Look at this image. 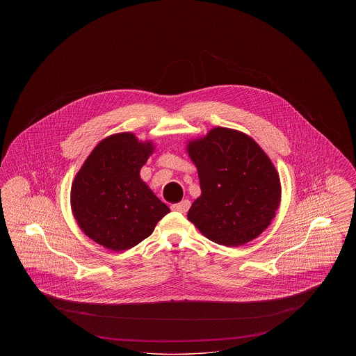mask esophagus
<instances>
[{"instance_id": "esophagus-1", "label": "esophagus", "mask_w": 356, "mask_h": 356, "mask_svg": "<svg viewBox=\"0 0 356 356\" xmlns=\"http://www.w3.org/2000/svg\"><path fill=\"white\" fill-rule=\"evenodd\" d=\"M189 207H191L189 200H183V202H180V203L173 204L170 208H172V211L180 212V213H186V211L189 209Z\"/></svg>"}]
</instances>
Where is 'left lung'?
<instances>
[{"label":"left lung","instance_id":"left-lung-1","mask_svg":"<svg viewBox=\"0 0 356 356\" xmlns=\"http://www.w3.org/2000/svg\"><path fill=\"white\" fill-rule=\"evenodd\" d=\"M186 151L202 188L188 220L225 247L259 236L271 224L282 196L279 173L259 144L240 131L218 127L189 141Z\"/></svg>","mask_w":356,"mask_h":356}]
</instances>
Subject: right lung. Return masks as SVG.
Returning <instances> with one entry per match:
<instances>
[{"label": "right lung", "mask_w": 356, "mask_h": 356, "mask_svg": "<svg viewBox=\"0 0 356 356\" xmlns=\"http://www.w3.org/2000/svg\"><path fill=\"white\" fill-rule=\"evenodd\" d=\"M153 151L152 141H138L131 132L108 136L72 183L74 219L86 236L108 250L135 247L170 212L140 177Z\"/></svg>", "instance_id": "1"}]
</instances>
